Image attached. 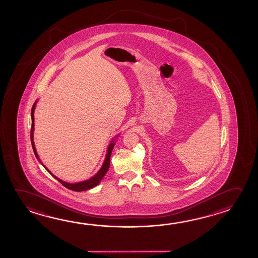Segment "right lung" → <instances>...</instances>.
<instances>
[{
    "mask_svg": "<svg viewBox=\"0 0 258 258\" xmlns=\"http://www.w3.org/2000/svg\"><path fill=\"white\" fill-rule=\"evenodd\" d=\"M37 102V100H36V102L34 103V105H33L32 109H31V121H32V123H31L30 139H31V144H32L33 151H34V153H35V155H36V158H37V160H38V161L43 165V167H44L47 171L49 172L50 174H51V175H52L55 179H57L58 181H59V182L63 185V186H66V188L70 189V190H73V191H75V192H82V191H86V190H89V189L93 188L95 186H97V185L100 183V181L102 180L103 177H104V176L106 175V172H107L108 168H109V166H110L111 153H112V151H113L114 146H115L116 139L118 138L119 135H115V137H114L113 139L111 140L109 145L107 146L106 157H105V160H104L102 166H101V168H99V170L95 174L94 176H91V177H90L89 179L84 180V181H81V182H76V183H68V182H66V181H63V180L58 178L57 176H54L53 173L50 171L49 169L46 168L44 164L42 163L41 160L39 159V156L37 154V150H36V146H35V143H34V129H35V128H34V125H35V123H34V112H35V108H36Z\"/></svg>",
    "mask_w": 258,
    "mask_h": 258,
    "instance_id": "right-lung-1",
    "label": "right lung"
}]
</instances>
